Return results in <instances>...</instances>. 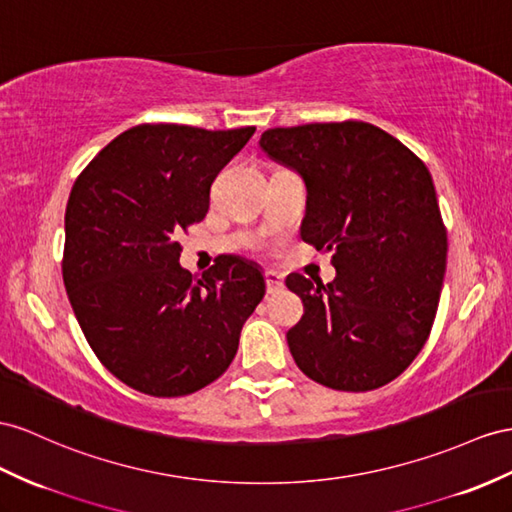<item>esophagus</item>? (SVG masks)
I'll use <instances>...</instances> for the list:
<instances>
[{"instance_id":"1","label":"esophagus","mask_w":512,"mask_h":512,"mask_svg":"<svg viewBox=\"0 0 512 512\" xmlns=\"http://www.w3.org/2000/svg\"><path fill=\"white\" fill-rule=\"evenodd\" d=\"M266 290H268V294L270 296H274V294H279L281 290H283V277L279 272H274V270H268L266 274Z\"/></svg>"}]
</instances>
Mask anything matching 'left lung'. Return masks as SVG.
<instances>
[{"instance_id":"1","label":"left lung","mask_w":512,"mask_h":512,"mask_svg":"<svg viewBox=\"0 0 512 512\" xmlns=\"http://www.w3.org/2000/svg\"><path fill=\"white\" fill-rule=\"evenodd\" d=\"M261 149L307 186L300 235L333 253L331 283L290 274L305 316L287 331L296 365L337 391H372L424 348L437 316L448 233L426 164L363 121L274 127Z\"/></svg>"}]
</instances>
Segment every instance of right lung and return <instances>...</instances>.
<instances>
[{
	"label": "right lung",
	"instance_id": "1",
	"mask_svg": "<svg viewBox=\"0 0 512 512\" xmlns=\"http://www.w3.org/2000/svg\"><path fill=\"white\" fill-rule=\"evenodd\" d=\"M255 127L144 123L116 136L75 179L64 214L62 279L86 342L131 389L188 396L214 383L266 294L251 261L220 257L192 277L181 231Z\"/></svg>",
	"mask_w": 512,
	"mask_h": 512
}]
</instances>
